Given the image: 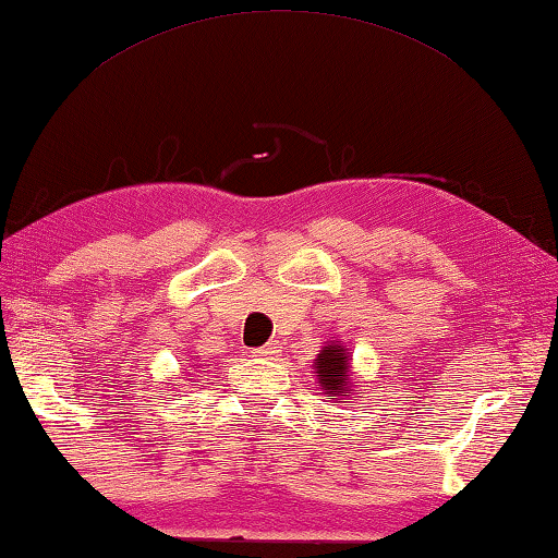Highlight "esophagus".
I'll return each instance as SVG.
<instances>
[{
  "instance_id": "1",
  "label": "esophagus",
  "mask_w": 558,
  "mask_h": 558,
  "mask_svg": "<svg viewBox=\"0 0 558 558\" xmlns=\"http://www.w3.org/2000/svg\"><path fill=\"white\" fill-rule=\"evenodd\" d=\"M277 353H279V345L277 343H267V345H262V348L254 350V355H257V357H271V355H277Z\"/></svg>"
}]
</instances>
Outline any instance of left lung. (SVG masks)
<instances>
[{"instance_id": "1", "label": "left lung", "mask_w": 558, "mask_h": 558, "mask_svg": "<svg viewBox=\"0 0 558 558\" xmlns=\"http://www.w3.org/2000/svg\"><path fill=\"white\" fill-rule=\"evenodd\" d=\"M314 367L318 387L324 389L328 399H348L350 395L357 392L355 383L350 379V355L338 340L336 343L330 340V345L320 350Z\"/></svg>"}]
</instances>
